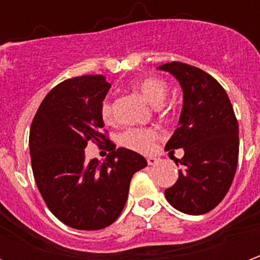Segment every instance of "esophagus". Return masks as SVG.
Wrapping results in <instances>:
<instances>
[{"instance_id": "esophagus-1", "label": "esophagus", "mask_w": 260, "mask_h": 260, "mask_svg": "<svg viewBox=\"0 0 260 260\" xmlns=\"http://www.w3.org/2000/svg\"><path fill=\"white\" fill-rule=\"evenodd\" d=\"M158 163V158L157 157H153V156H150V157H147V164L149 166H156V164Z\"/></svg>"}]
</instances>
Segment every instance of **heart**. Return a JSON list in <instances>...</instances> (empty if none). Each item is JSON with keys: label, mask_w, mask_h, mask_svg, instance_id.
<instances>
[{"label": "heart", "mask_w": 260, "mask_h": 260, "mask_svg": "<svg viewBox=\"0 0 260 260\" xmlns=\"http://www.w3.org/2000/svg\"><path fill=\"white\" fill-rule=\"evenodd\" d=\"M136 90L152 104L153 107H158L169 93V85L160 78L149 76L145 79L136 82L134 85ZM102 117L106 121H113L114 107L110 100H104L102 106ZM157 139V132L149 128H129L119 138L121 145L131 150L139 153L152 152L154 142Z\"/></svg>", "instance_id": "heart-1"}]
</instances>
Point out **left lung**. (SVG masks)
<instances>
[{"label": "left lung", "instance_id": "8db88e82", "mask_svg": "<svg viewBox=\"0 0 260 260\" xmlns=\"http://www.w3.org/2000/svg\"><path fill=\"white\" fill-rule=\"evenodd\" d=\"M158 69L170 72L180 82L184 106L178 128L166 145V150L184 149L178 180L166 189V199L186 214H205L217 206L234 180L240 138L227 93L205 71L169 62Z\"/></svg>", "mask_w": 260, "mask_h": 260}]
</instances>
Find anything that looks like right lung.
<instances>
[{"mask_svg": "<svg viewBox=\"0 0 260 260\" xmlns=\"http://www.w3.org/2000/svg\"><path fill=\"white\" fill-rule=\"evenodd\" d=\"M103 75L67 79L50 90L33 118L29 135L31 170L47 207L76 230L113 224L128 199L132 175L147 166L129 149H115L103 134L102 106L110 90ZM89 141H107L112 152L100 164L86 162Z\"/></svg>", "mask_w": 260, "mask_h": 260, "instance_id": "1", "label": "right lung"}]
</instances>
